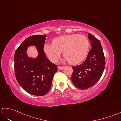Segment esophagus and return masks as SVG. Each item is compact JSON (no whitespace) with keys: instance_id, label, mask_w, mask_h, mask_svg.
<instances>
[{"instance_id":"1","label":"esophagus","mask_w":121,"mask_h":121,"mask_svg":"<svg viewBox=\"0 0 121 121\" xmlns=\"http://www.w3.org/2000/svg\"><path fill=\"white\" fill-rule=\"evenodd\" d=\"M58 69L59 70H62L64 69V66H58Z\"/></svg>"}]
</instances>
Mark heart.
<instances>
[{"label": "heart", "instance_id": "b5f03b06", "mask_svg": "<svg viewBox=\"0 0 121 121\" xmlns=\"http://www.w3.org/2000/svg\"><path fill=\"white\" fill-rule=\"evenodd\" d=\"M90 47L88 38L78 34L63 35L55 38L52 43H46L43 51L53 63L57 62L63 52L65 60L73 65L83 61L87 55Z\"/></svg>", "mask_w": 121, "mask_h": 121}]
</instances>
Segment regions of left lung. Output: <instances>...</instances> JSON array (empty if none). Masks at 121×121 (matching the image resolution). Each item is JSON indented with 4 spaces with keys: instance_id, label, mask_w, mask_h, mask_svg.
Masks as SVG:
<instances>
[{
    "instance_id": "left-lung-1",
    "label": "left lung",
    "mask_w": 121,
    "mask_h": 121,
    "mask_svg": "<svg viewBox=\"0 0 121 121\" xmlns=\"http://www.w3.org/2000/svg\"><path fill=\"white\" fill-rule=\"evenodd\" d=\"M88 37L92 48L83 63L72 67L73 73L71 78L73 84L83 90L91 87L99 81L105 66L104 54L99 40L90 33Z\"/></svg>"
}]
</instances>
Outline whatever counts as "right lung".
Instances as JSON below:
<instances>
[{"label":"right lung","mask_w":121,"mask_h":121,"mask_svg":"<svg viewBox=\"0 0 121 121\" xmlns=\"http://www.w3.org/2000/svg\"><path fill=\"white\" fill-rule=\"evenodd\" d=\"M47 35H35L23 41L15 53L14 70L17 82L28 93L43 96L51 88L53 78L57 72L56 65L47 58L43 51ZM31 45L37 47L39 56L36 59L29 58L26 51Z\"/></svg>","instance_id":"right-lung-1"}]
</instances>
